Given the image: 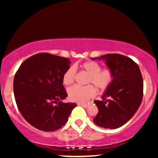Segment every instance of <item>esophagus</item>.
I'll list each match as a JSON object with an SVG mask.
<instances>
[{"instance_id":"34e87169","label":"esophagus","mask_w":158,"mask_h":158,"mask_svg":"<svg viewBox=\"0 0 158 158\" xmlns=\"http://www.w3.org/2000/svg\"><path fill=\"white\" fill-rule=\"evenodd\" d=\"M78 105H79V106L84 107V108H88V106H89V104H88H88H86V103H81V102L78 103Z\"/></svg>"}]
</instances>
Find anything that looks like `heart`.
I'll return each mask as SVG.
<instances>
[{
    "label": "heart",
    "instance_id": "1",
    "mask_svg": "<svg viewBox=\"0 0 158 158\" xmlns=\"http://www.w3.org/2000/svg\"><path fill=\"white\" fill-rule=\"evenodd\" d=\"M81 68L89 75L87 83H93L96 88L100 90L107 89L113 81L114 76L109 69L101 70V66L95 61H87L81 64ZM77 69L74 66H70L67 69L62 77L64 85H69L75 79ZM69 99L73 102H84L96 94V90L91 85L86 86L73 85L68 90Z\"/></svg>",
    "mask_w": 158,
    "mask_h": 158
}]
</instances>
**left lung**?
Listing matches in <instances>:
<instances>
[{
	"instance_id": "left-lung-1",
	"label": "left lung",
	"mask_w": 158,
	"mask_h": 158,
	"mask_svg": "<svg viewBox=\"0 0 158 158\" xmlns=\"http://www.w3.org/2000/svg\"><path fill=\"white\" fill-rule=\"evenodd\" d=\"M91 59L104 61L114 76L111 84L102 96V100L94 102L99 110L94 123L104 128H119L131 119L142 102L140 70L131 59L121 54H106Z\"/></svg>"
}]
</instances>
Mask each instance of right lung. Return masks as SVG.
I'll return each mask as SVG.
<instances>
[{
  "label": "right lung",
  "mask_w": 158,
  "mask_h": 158,
  "mask_svg": "<svg viewBox=\"0 0 158 158\" xmlns=\"http://www.w3.org/2000/svg\"><path fill=\"white\" fill-rule=\"evenodd\" d=\"M70 63L67 58L42 52L26 59L16 72L13 90L18 108L41 131L61 128L77 106L61 102L68 97L62 77Z\"/></svg>",
  "instance_id": "add662e5"
}]
</instances>
